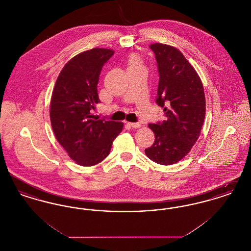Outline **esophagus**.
Listing matches in <instances>:
<instances>
[{
    "label": "esophagus",
    "instance_id": "obj_1",
    "mask_svg": "<svg viewBox=\"0 0 251 251\" xmlns=\"http://www.w3.org/2000/svg\"><path fill=\"white\" fill-rule=\"evenodd\" d=\"M128 125H130L131 128H135V129H137V128H140V127H141V123H139V122H136V123H133V122H128Z\"/></svg>",
    "mask_w": 251,
    "mask_h": 251
}]
</instances>
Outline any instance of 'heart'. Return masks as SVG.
Instances as JSON below:
<instances>
[{
	"label": "heart",
	"instance_id": "b5f03b06",
	"mask_svg": "<svg viewBox=\"0 0 251 251\" xmlns=\"http://www.w3.org/2000/svg\"><path fill=\"white\" fill-rule=\"evenodd\" d=\"M141 66L140 60L137 55H131V58L129 60V66L128 69H132V68H136Z\"/></svg>",
	"mask_w": 251,
	"mask_h": 251
}]
</instances>
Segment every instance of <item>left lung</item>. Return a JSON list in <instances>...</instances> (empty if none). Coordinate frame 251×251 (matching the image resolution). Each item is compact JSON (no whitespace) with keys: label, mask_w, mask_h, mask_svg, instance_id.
<instances>
[{"label":"left lung","mask_w":251,"mask_h":251,"mask_svg":"<svg viewBox=\"0 0 251 251\" xmlns=\"http://www.w3.org/2000/svg\"><path fill=\"white\" fill-rule=\"evenodd\" d=\"M159 72L156 103L164 108L166 120L149 124L155 140L145 153L157 164L178 163L197 142L205 118V95L198 73L178 49L155 43Z\"/></svg>","instance_id":"left-lung-1"}]
</instances>
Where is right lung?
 <instances>
[{"label": "right lung", "mask_w": 251, "mask_h": 251, "mask_svg": "<svg viewBox=\"0 0 251 251\" xmlns=\"http://www.w3.org/2000/svg\"><path fill=\"white\" fill-rule=\"evenodd\" d=\"M113 50L95 48L70 60L54 85L50 118L53 133L69 156L78 165L91 167L104 160L123 123L98 120L91 114L100 102L97 84L103 65Z\"/></svg>", "instance_id": "add662e5"}]
</instances>
